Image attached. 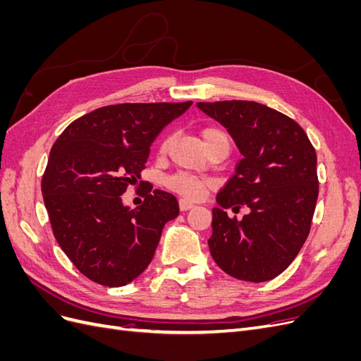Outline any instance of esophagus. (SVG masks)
<instances>
[{
    "instance_id": "34e87169",
    "label": "esophagus",
    "mask_w": 361,
    "mask_h": 361,
    "mask_svg": "<svg viewBox=\"0 0 361 361\" xmlns=\"http://www.w3.org/2000/svg\"><path fill=\"white\" fill-rule=\"evenodd\" d=\"M179 206H180V211H188V209H191V207H194V203H191L188 200H180Z\"/></svg>"
}]
</instances>
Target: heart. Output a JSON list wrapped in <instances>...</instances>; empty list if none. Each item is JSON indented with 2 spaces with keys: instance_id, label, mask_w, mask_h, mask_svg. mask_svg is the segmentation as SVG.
Returning <instances> with one entry per match:
<instances>
[{
  "instance_id": "1",
  "label": "heart",
  "mask_w": 361,
  "mask_h": 361,
  "mask_svg": "<svg viewBox=\"0 0 361 361\" xmlns=\"http://www.w3.org/2000/svg\"><path fill=\"white\" fill-rule=\"evenodd\" d=\"M202 137H203L206 147H211L214 145H220V143L231 146V138H228L227 133L221 128L207 126V128L203 129ZM170 140L171 138H167V140L162 141V145H161L162 154H164V152H167V149L170 146ZM167 185L174 192H178L179 195H182L183 199L199 200L206 194L207 188L211 187L212 180L207 179V178L194 176V174L180 171V173H176V174H171V176L167 179Z\"/></svg>"
}]
</instances>
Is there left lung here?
Masks as SVG:
<instances>
[{"label":"left lung","instance_id":"left-lung-1","mask_svg":"<svg viewBox=\"0 0 361 361\" xmlns=\"http://www.w3.org/2000/svg\"><path fill=\"white\" fill-rule=\"evenodd\" d=\"M232 135L243 159L218 192L207 239L216 265L245 281H268L297 257L318 200L316 152L304 129L283 113L251 101L199 102ZM249 207L243 221L224 211Z\"/></svg>","mask_w":361,"mask_h":361}]
</instances>
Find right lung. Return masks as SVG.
I'll list each match as a JSON object with an SVG mask.
<instances>
[{"label":"right lung","instance_id":"right-lung-1","mask_svg":"<svg viewBox=\"0 0 361 361\" xmlns=\"http://www.w3.org/2000/svg\"><path fill=\"white\" fill-rule=\"evenodd\" d=\"M191 105L102 106L76 118L54 143L43 202L59 245L87 279L125 286L154 259L164 226L179 215L176 197L150 187L143 204L130 209L120 195L141 179L162 128Z\"/></svg>","mask_w":361,"mask_h":361}]
</instances>
